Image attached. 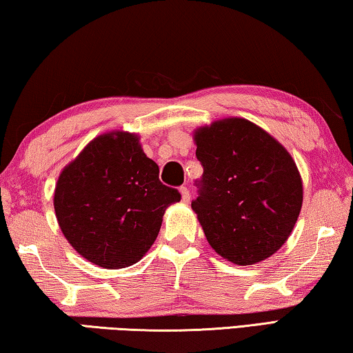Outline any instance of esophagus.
<instances>
[{"label":"esophagus","instance_id":"34e87169","mask_svg":"<svg viewBox=\"0 0 353 353\" xmlns=\"http://www.w3.org/2000/svg\"><path fill=\"white\" fill-rule=\"evenodd\" d=\"M180 190H181V197H183L184 203H189V201H190V192H189V189H188L186 186H181Z\"/></svg>","mask_w":353,"mask_h":353}]
</instances>
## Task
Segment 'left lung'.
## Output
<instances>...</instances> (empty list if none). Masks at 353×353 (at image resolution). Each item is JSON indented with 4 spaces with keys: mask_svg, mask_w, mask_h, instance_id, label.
I'll use <instances>...</instances> for the list:
<instances>
[{
    "mask_svg": "<svg viewBox=\"0 0 353 353\" xmlns=\"http://www.w3.org/2000/svg\"><path fill=\"white\" fill-rule=\"evenodd\" d=\"M203 175L192 210L210 245L239 265L263 261L290 238L303 189L286 148L245 119L195 131Z\"/></svg>",
    "mask_w": 353,
    "mask_h": 353,
    "instance_id": "1",
    "label": "left lung"
}]
</instances>
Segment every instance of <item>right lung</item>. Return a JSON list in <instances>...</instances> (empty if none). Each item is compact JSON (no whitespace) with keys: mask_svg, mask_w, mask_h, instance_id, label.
Returning <instances> with one entry per match:
<instances>
[{"mask_svg":"<svg viewBox=\"0 0 353 353\" xmlns=\"http://www.w3.org/2000/svg\"><path fill=\"white\" fill-rule=\"evenodd\" d=\"M181 200L159 181L158 164L139 137L108 132L95 137L59 175L54 211L63 236L100 268L137 263L153 245L167 206Z\"/></svg>","mask_w":353,"mask_h":353,"instance_id":"obj_1","label":"right lung"}]
</instances>
